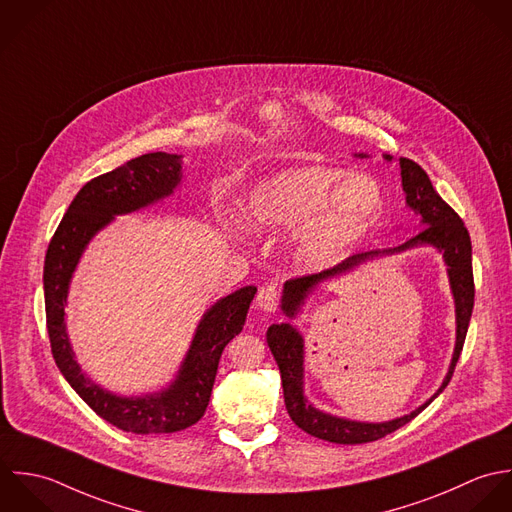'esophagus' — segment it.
I'll use <instances>...</instances> for the list:
<instances>
[{"label": "esophagus", "instance_id": "34e87169", "mask_svg": "<svg viewBox=\"0 0 512 512\" xmlns=\"http://www.w3.org/2000/svg\"><path fill=\"white\" fill-rule=\"evenodd\" d=\"M279 299H281L279 289L275 285H265V287L259 289L255 303H257V307L265 310V312H275L279 307Z\"/></svg>", "mask_w": 512, "mask_h": 512}]
</instances>
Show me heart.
<instances>
[{
	"label": "heart",
	"instance_id": "obj_1",
	"mask_svg": "<svg viewBox=\"0 0 512 512\" xmlns=\"http://www.w3.org/2000/svg\"><path fill=\"white\" fill-rule=\"evenodd\" d=\"M382 186L368 174L303 164L261 180L241 207L253 231H295V257L320 269L348 253L384 215Z\"/></svg>",
	"mask_w": 512,
	"mask_h": 512
}]
</instances>
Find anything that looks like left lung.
I'll use <instances>...</instances> for the list:
<instances>
[{
  "label": "left lung",
  "mask_w": 512,
  "mask_h": 512,
  "mask_svg": "<svg viewBox=\"0 0 512 512\" xmlns=\"http://www.w3.org/2000/svg\"><path fill=\"white\" fill-rule=\"evenodd\" d=\"M362 156V154H360ZM386 160H392V156L386 154ZM400 170H402V188L406 192V204L409 209L419 213L421 217V229L417 235H413L406 243L392 247V249H376V251H366V253H356L342 263H338L332 269H326L316 275H305L299 279H291L285 283L283 299H281V310L289 316L295 318L297 312L301 310V305H305V299L312 289L322 283L324 279H330L334 275L346 273L360 263L382 257V255H394L402 253L419 245H431L435 247L447 265V275H449V285L453 291L455 299V320H457V340H455V350L451 358L449 372L441 384V388L419 408L411 411L404 417L392 419V421H382V423H366V421H352L344 417H336L330 413H324L320 409L312 408L305 398L303 390V376H305V342L301 332L289 324H271L267 330V344L277 360V366L281 370V380H283V394H285V406L291 415V419L303 429L310 433L312 437L330 441V443H340V445H358V443H370L376 439L386 437L388 433L400 429L411 421L417 413H421L427 408L449 384L455 364L461 356L471 312H473V303H475V283H473V263H471V237L469 231L463 223V219L455 213L451 205L445 204L441 196L435 192L431 186L429 176L425 170L415 164L409 158H400Z\"/></svg>",
  "instance_id": "left-lung-1"
}]
</instances>
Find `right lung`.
<instances>
[{"instance_id": "right-lung-1", "label": "right lung", "mask_w": 512, "mask_h": 512, "mask_svg": "<svg viewBox=\"0 0 512 512\" xmlns=\"http://www.w3.org/2000/svg\"><path fill=\"white\" fill-rule=\"evenodd\" d=\"M180 180L182 156L150 152L87 182L63 215L47 247L43 267L47 330L57 368L104 421L140 435L182 431L202 419L221 352L243 330L257 289L243 287L209 308L198 324L176 380L162 392L140 398L110 394L81 372L67 336L65 305L71 277L89 241L114 215L132 213L172 196Z\"/></svg>"}]
</instances>
